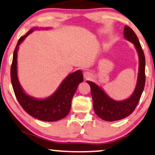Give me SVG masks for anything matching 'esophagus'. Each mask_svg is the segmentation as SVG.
Segmentation results:
<instances>
[{
	"mask_svg": "<svg viewBox=\"0 0 155 155\" xmlns=\"http://www.w3.org/2000/svg\"><path fill=\"white\" fill-rule=\"evenodd\" d=\"M92 76V74L91 73V71H84V77L85 78V79H90V78H91Z\"/></svg>",
	"mask_w": 155,
	"mask_h": 155,
	"instance_id": "obj_1",
	"label": "esophagus"
}]
</instances>
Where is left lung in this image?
Here are the masks:
<instances>
[{"mask_svg": "<svg viewBox=\"0 0 155 155\" xmlns=\"http://www.w3.org/2000/svg\"><path fill=\"white\" fill-rule=\"evenodd\" d=\"M124 37L134 44L139 56L137 80L132 94L124 100H114L106 93L100 86L93 81H87L91 88L96 114L99 118L107 121L120 120L130 116L138 104L145 84V57L140 41L132 29L127 25L124 28Z\"/></svg>", "mask_w": 155, "mask_h": 155, "instance_id": "8db88e82", "label": "left lung"}]
</instances>
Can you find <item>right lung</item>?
Masks as SVG:
<instances>
[{"mask_svg": "<svg viewBox=\"0 0 155 155\" xmlns=\"http://www.w3.org/2000/svg\"><path fill=\"white\" fill-rule=\"evenodd\" d=\"M49 29V28H31L24 36H21L15 46L11 68V78L13 89L18 101L23 109L34 118L44 121H56L64 118L69 113L71 100L78 86L84 81L81 70L69 74L64 79L57 89L49 97L36 98L30 96L21 87L18 76V51L25 38L35 30Z\"/></svg>", "mask_w": 155, "mask_h": 155, "instance_id": "right-lung-1", "label": "right lung"}]
</instances>
